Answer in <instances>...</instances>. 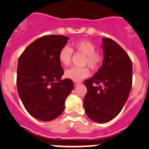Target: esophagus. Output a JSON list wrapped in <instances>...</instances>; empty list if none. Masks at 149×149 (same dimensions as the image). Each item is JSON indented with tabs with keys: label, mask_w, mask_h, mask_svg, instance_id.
Segmentation results:
<instances>
[{
	"label": "esophagus",
	"mask_w": 149,
	"mask_h": 149,
	"mask_svg": "<svg viewBox=\"0 0 149 149\" xmlns=\"http://www.w3.org/2000/svg\"><path fill=\"white\" fill-rule=\"evenodd\" d=\"M73 84H74V86H78L80 84L79 82H77V81H73Z\"/></svg>",
	"instance_id": "esophagus-1"
}]
</instances>
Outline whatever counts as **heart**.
Listing matches in <instances>:
<instances>
[{
    "label": "heart",
    "mask_w": 149,
    "mask_h": 149,
    "mask_svg": "<svg viewBox=\"0 0 149 149\" xmlns=\"http://www.w3.org/2000/svg\"><path fill=\"white\" fill-rule=\"evenodd\" d=\"M72 48L64 46L58 52V61L63 66H68L70 63L72 50L83 54L85 56L83 65H88L92 70H96L101 65L102 56L97 52V47L94 43L88 40H81L72 43ZM90 71L88 68H71L65 71V77L74 81H81L88 77Z\"/></svg>",
    "instance_id": "obj_1"
}]
</instances>
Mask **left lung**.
Segmentation results:
<instances>
[{
	"mask_svg": "<svg viewBox=\"0 0 149 149\" xmlns=\"http://www.w3.org/2000/svg\"><path fill=\"white\" fill-rule=\"evenodd\" d=\"M104 59L101 68L84 84L86 114L94 122L113 120L124 107L132 87L133 65L125 51L114 40L102 38Z\"/></svg>",
	"mask_w": 149,
	"mask_h": 149,
	"instance_id": "obj_1",
	"label": "left lung"
}]
</instances>
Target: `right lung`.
<instances>
[{"mask_svg":"<svg viewBox=\"0 0 149 149\" xmlns=\"http://www.w3.org/2000/svg\"><path fill=\"white\" fill-rule=\"evenodd\" d=\"M68 37L44 36L34 40L19 57L17 90L26 111L34 118L50 121L62 114L73 90L72 80H61L63 69L58 61Z\"/></svg>","mask_w":149,"mask_h":149,"instance_id":"obj_1","label":"right lung"}]
</instances>
